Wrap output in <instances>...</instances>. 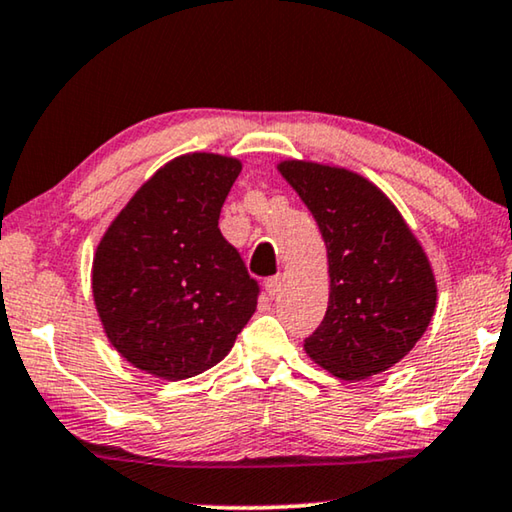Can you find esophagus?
Wrapping results in <instances>:
<instances>
[{"label": "esophagus", "instance_id": "1", "mask_svg": "<svg viewBox=\"0 0 512 512\" xmlns=\"http://www.w3.org/2000/svg\"><path fill=\"white\" fill-rule=\"evenodd\" d=\"M266 291H269L271 298H278L282 291V275H273V278L266 280Z\"/></svg>", "mask_w": 512, "mask_h": 512}]
</instances>
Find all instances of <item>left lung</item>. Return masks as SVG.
Here are the masks:
<instances>
[{
  "label": "left lung",
  "mask_w": 512,
  "mask_h": 512,
  "mask_svg": "<svg viewBox=\"0 0 512 512\" xmlns=\"http://www.w3.org/2000/svg\"><path fill=\"white\" fill-rule=\"evenodd\" d=\"M328 250L330 300L305 353L342 380L401 362L435 314L437 285L415 234L376 184L353 170L280 161Z\"/></svg>",
  "instance_id": "obj_1"
}]
</instances>
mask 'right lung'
Listing matches in <instances>:
<instances>
[{"mask_svg":"<svg viewBox=\"0 0 512 512\" xmlns=\"http://www.w3.org/2000/svg\"><path fill=\"white\" fill-rule=\"evenodd\" d=\"M241 161L212 152L161 166L93 257V298L111 346L150 376L212 369L255 314L259 285L218 230Z\"/></svg>","mask_w":512,"mask_h":512,"instance_id":"add662e5","label":"right lung"}]
</instances>
